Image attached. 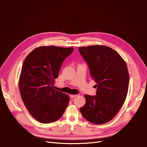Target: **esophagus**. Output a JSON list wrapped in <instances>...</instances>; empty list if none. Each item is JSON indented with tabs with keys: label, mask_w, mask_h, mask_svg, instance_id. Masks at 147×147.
Returning <instances> with one entry per match:
<instances>
[{
	"label": "esophagus",
	"mask_w": 147,
	"mask_h": 147,
	"mask_svg": "<svg viewBox=\"0 0 147 147\" xmlns=\"http://www.w3.org/2000/svg\"><path fill=\"white\" fill-rule=\"evenodd\" d=\"M77 96V94H70V97H71V98H74V97H75Z\"/></svg>",
	"instance_id": "34e87169"
}]
</instances>
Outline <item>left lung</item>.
Listing matches in <instances>:
<instances>
[{
    "instance_id": "1",
    "label": "left lung",
    "mask_w": 147,
    "mask_h": 147,
    "mask_svg": "<svg viewBox=\"0 0 147 147\" xmlns=\"http://www.w3.org/2000/svg\"><path fill=\"white\" fill-rule=\"evenodd\" d=\"M78 50L97 83L96 95L84 94L86 103L80 110L90 122L105 124L116 116L126 100L129 81L126 63L116 51L105 45Z\"/></svg>"
}]
</instances>
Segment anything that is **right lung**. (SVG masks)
Wrapping results in <instances>:
<instances>
[{"instance_id": "right-lung-1", "label": "right lung", "mask_w": 147, "mask_h": 147, "mask_svg": "<svg viewBox=\"0 0 147 147\" xmlns=\"http://www.w3.org/2000/svg\"><path fill=\"white\" fill-rule=\"evenodd\" d=\"M72 47L42 46L26 56L19 78L21 99L35 119L51 123L59 119L69 102V96L53 88L64 60Z\"/></svg>"}]
</instances>
